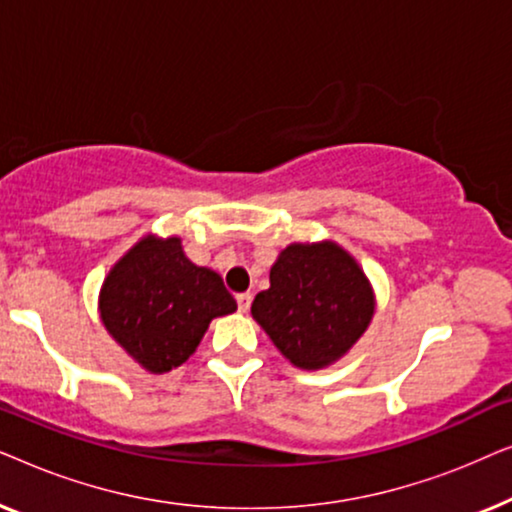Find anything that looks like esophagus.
I'll return each mask as SVG.
<instances>
[{"instance_id":"34e87169","label":"esophagus","mask_w":512,"mask_h":512,"mask_svg":"<svg viewBox=\"0 0 512 512\" xmlns=\"http://www.w3.org/2000/svg\"><path fill=\"white\" fill-rule=\"evenodd\" d=\"M237 307L240 312H247L251 307V293H237Z\"/></svg>"}]
</instances>
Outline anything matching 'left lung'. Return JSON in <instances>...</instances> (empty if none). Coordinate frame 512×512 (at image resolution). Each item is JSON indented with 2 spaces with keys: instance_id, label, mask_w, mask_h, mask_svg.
<instances>
[{
  "instance_id": "left-lung-1",
  "label": "left lung",
  "mask_w": 512,
  "mask_h": 512,
  "mask_svg": "<svg viewBox=\"0 0 512 512\" xmlns=\"http://www.w3.org/2000/svg\"><path fill=\"white\" fill-rule=\"evenodd\" d=\"M373 312V286L335 242L289 244L270 268V289L251 303V317L303 370L342 359L366 333Z\"/></svg>"
}]
</instances>
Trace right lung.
I'll return each mask as SVG.
<instances>
[{"label": "right lung", "mask_w": 512, "mask_h": 512, "mask_svg": "<svg viewBox=\"0 0 512 512\" xmlns=\"http://www.w3.org/2000/svg\"><path fill=\"white\" fill-rule=\"evenodd\" d=\"M235 310L223 279L188 261L179 237H142L109 270L100 291L104 328L153 375L181 366L209 321Z\"/></svg>", "instance_id": "add662e5"}]
</instances>
